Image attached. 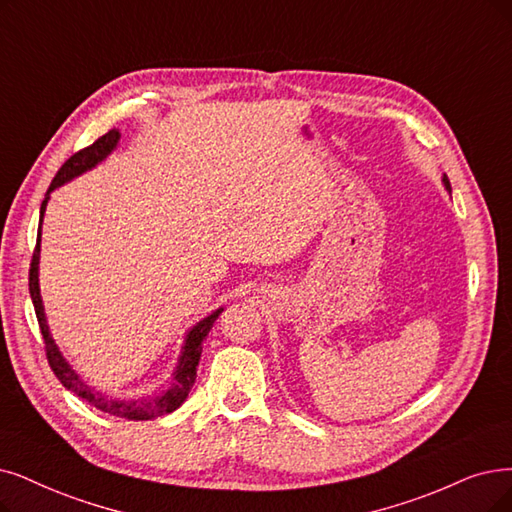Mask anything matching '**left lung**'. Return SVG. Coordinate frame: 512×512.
Returning a JSON list of instances; mask_svg holds the SVG:
<instances>
[{"label": "left lung", "instance_id": "obj_1", "mask_svg": "<svg viewBox=\"0 0 512 512\" xmlns=\"http://www.w3.org/2000/svg\"><path fill=\"white\" fill-rule=\"evenodd\" d=\"M443 185H445V189L452 193V185H449V180H447V176H443Z\"/></svg>", "mask_w": 512, "mask_h": 512}]
</instances>
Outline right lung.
I'll use <instances>...</instances> for the list:
<instances>
[{"instance_id":"obj_1","label":"right lung","mask_w":512,"mask_h":512,"mask_svg":"<svg viewBox=\"0 0 512 512\" xmlns=\"http://www.w3.org/2000/svg\"><path fill=\"white\" fill-rule=\"evenodd\" d=\"M121 134L119 130H109L105 136H100L96 142H92L90 147L77 151L75 155H71L63 168H60L52 180V185L46 193V199L42 201V210H39V229H37V243L33 250V258H31V269H29V292H31V300L35 306V315H37V323L39 330H42L44 336V344H46V357L48 363L52 367V372L56 374V378L60 380L67 391L75 393L77 397H81L84 401H88L90 405H94L96 410L117 416V418H126V420H153L159 418L163 414H170L178 407L185 403V399L189 397L191 386L195 384L197 378V365L201 359V351H203V340L208 338L214 321L218 319V315L222 313V309H216L212 315H208L206 319H201L197 325H193L191 330L187 332L185 338V346H182L180 357H178V365L172 374V382L166 388V391H159L157 395H142V397H130V399H115L109 395H102L94 388L81 380L73 367L69 365V361L63 357V353L58 351V346L50 334V327L46 321V313H44V302H42V294H39V241H42V220H44V212L48 206L50 193L58 187H63L65 182L77 178L79 174H84L88 170H92L94 166L105 159L107 155H111V151L117 147Z\"/></svg>"}]
</instances>
